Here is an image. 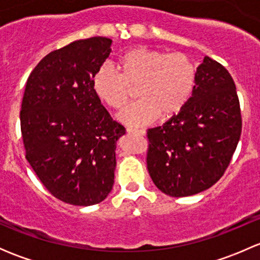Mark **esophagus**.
<instances>
[{
    "label": "esophagus",
    "mask_w": 260,
    "mask_h": 260,
    "mask_svg": "<svg viewBox=\"0 0 260 260\" xmlns=\"http://www.w3.org/2000/svg\"><path fill=\"white\" fill-rule=\"evenodd\" d=\"M127 133H129V135L145 136L146 135V131L145 129H135V128H127Z\"/></svg>",
    "instance_id": "esophagus-1"
}]
</instances>
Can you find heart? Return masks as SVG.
I'll list each match as a JSON object with an SVG mask.
<instances>
[{
    "label": "heart",
    "mask_w": 260,
    "mask_h": 260,
    "mask_svg": "<svg viewBox=\"0 0 260 260\" xmlns=\"http://www.w3.org/2000/svg\"><path fill=\"white\" fill-rule=\"evenodd\" d=\"M115 68L102 65L94 73L91 88L103 103L122 109L133 95L140 98L118 115L120 122L141 127L179 114L190 102L196 84V65L183 52L133 49L120 54Z\"/></svg>",
    "instance_id": "b5f03b06"
}]
</instances>
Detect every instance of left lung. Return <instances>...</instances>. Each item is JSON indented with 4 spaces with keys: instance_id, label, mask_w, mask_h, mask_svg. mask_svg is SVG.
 <instances>
[{
    "instance_id": "1",
    "label": "left lung",
    "mask_w": 260,
    "mask_h": 260,
    "mask_svg": "<svg viewBox=\"0 0 260 260\" xmlns=\"http://www.w3.org/2000/svg\"><path fill=\"white\" fill-rule=\"evenodd\" d=\"M242 135L237 86L209 56L196 69L187 106L164 125L147 131V169L154 185L172 198L208 190L228 169Z\"/></svg>"
}]
</instances>
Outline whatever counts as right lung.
Wrapping results in <instances>:
<instances>
[{"mask_svg": "<svg viewBox=\"0 0 260 260\" xmlns=\"http://www.w3.org/2000/svg\"><path fill=\"white\" fill-rule=\"evenodd\" d=\"M111 45L95 36L54 50L26 83L20 112L26 159L49 192L70 205H95L113 187L115 143L125 128L91 88Z\"/></svg>", "mask_w": 260, "mask_h": 260, "instance_id": "1", "label": "right lung"}]
</instances>
